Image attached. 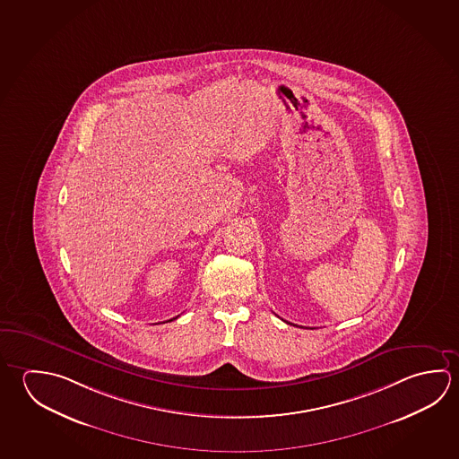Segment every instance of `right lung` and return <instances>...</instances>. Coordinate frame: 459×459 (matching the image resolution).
I'll list each match as a JSON object with an SVG mask.
<instances>
[{
	"instance_id": "1",
	"label": "right lung",
	"mask_w": 459,
	"mask_h": 459,
	"mask_svg": "<svg viewBox=\"0 0 459 459\" xmlns=\"http://www.w3.org/2000/svg\"><path fill=\"white\" fill-rule=\"evenodd\" d=\"M174 319H178V317H174ZM170 321H172V319H170Z\"/></svg>"
}]
</instances>
